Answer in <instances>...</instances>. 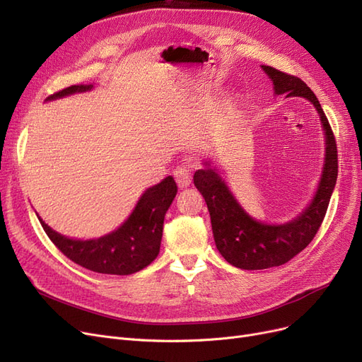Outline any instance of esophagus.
Segmentation results:
<instances>
[{"instance_id": "esophagus-1", "label": "esophagus", "mask_w": 362, "mask_h": 362, "mask_svg": "<svg viewBox=\"0 0 362 362\" xmlns=\"http://www.w3.org/2000/svg\"><path fill=\"white\" fill-rule=\"evenodd\" d=\"M173 176L174 179H176L179 188H188V186L191 185V170L188 167L185 165H179L174 168L173 171Z\"/></svg>"}]
</instances>
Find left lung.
<instances>
[{
  "label": "left lung",
  "mask_w": 362,
  "mask_h": 362,
  "mask_svg": "<svg viewBox=\"0 0 362 362\" xmlns=\"http://www.w3.org/2000/svg\"><path fill=\"white\" fill-rule=\"evenodd\" d=\"M262 70L273 80L277 95L303 97L315 105L325 131V164L310 206L296 219L280 225L252 219L237 203L216 168L210 165V160H206L204 168L195 171L194 185L206 199L216 247L231 265L243 270L279 267L309 246L325 218L339 174L336 137L312 89L301 78L273 66L262 65Z\"/></svg>",
  "instance_id": "left-lung-1"
}]
</instances>
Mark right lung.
Instances as JSON below:
<instances>
[{"label":"right lung","instance_id":"1","mask_svg":"<svg viewBox=\"0 0 362 362\" xmlns=\"http://www.w3.org/2000/svg\"><path fill=\"white\" fill-rule=\"evenodd\" d=\"M89 89L92 85H73L46 100ZM176 194V182L171 176L165 177L141 195L129 218L116 231L93 240L66 238L38 219L52 243L73 262L95 273L127 276L143 270L158 257L165 213Z\"/></svg>","mask_w":362,"mask_h":362}]
</instances>
